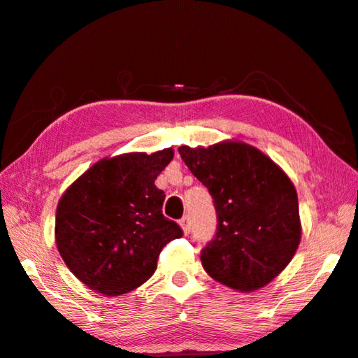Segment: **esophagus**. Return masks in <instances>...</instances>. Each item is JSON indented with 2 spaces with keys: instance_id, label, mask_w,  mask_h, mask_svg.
Wrapping results in <instances>:
<instances>
[{
  "instance_id": "1",
  "label": "esophagus",
  "mask_w": 358,
  "mask_h": 358,
  "mask_svg": "<svg viewBox=\"0 0 358 358\" xmlns=\"http://www.w3.org/2000/svg\"><path fill=\"white\" fill-rule=\"evenodd\" d=\"M179 226L182 227V232H184L185 236H187L189 232H190V222H189V217H187V216H184L182 220L179 221Z\"/></svg>"
}]
</instances>
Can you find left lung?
I'll use <instances>...</instances> for the list:
<instances>
[{"instance_id": "obj_1", "label": "left lung", "mask_w": 358, "mask_h": 358, "mask_svg": "<svg viewBox=\"0 0 358 358\" xmlns=\"http://www.w3.org/2000/svg\"><path fill=\"white\" fill-rule=\"evenodd\" d=\"M179 153L216 206V236L200 255L205 271L241 292L265 287L291 263L302 237L292 180L241 141L182 145Z\"/></svg>"}]
</instances>
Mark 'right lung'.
<instances>
[{
    "instance_id": "add662e5",
    "label": "right lung",
    "mask_w": 358,
    "mask_h": 358,
    "mask_svg": "<svg viewBox=\"0 0 358 358\" xmlns=\"http://www.w3.org/2000/svg\"><path fill=\"white\" fill-rule=\"evenodd\" d=\"M173 148L101 158L61 195L55 241L66 266L92 291L121 295L153 276L163 247L182 236L163 216L155 185Z\"/></svg>"
}]
</instances>
